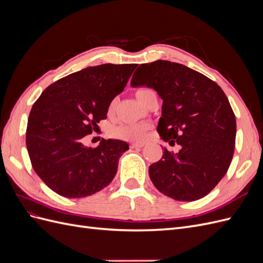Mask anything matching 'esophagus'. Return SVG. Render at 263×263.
<instances>
[{
	"label": "esophagus",
	"instance_id": "obj_1",
	"mask_svg": "<svg viewBox=\"0 0 263 263\" xmlns=\"http://www.w3.org/2000/svg\"><path fill=\"white\" fill-rule=\"evenodd\" d=\"M145 146V142H133L130 144V148H141Z\"/></svg>",
	"mask_w": 263,
	"mask_h": 263
}]
</instances>
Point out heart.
<instances>
[{"instance_id":"b5f03b06","label":"heart","mask_w":263,"mask_h":263,"mask_svg":"<svg viewBox=\"0 0 263 263\" xmlns=\"http://www.w3.org/2000/svg\"><path fill=\"white\" fill-rule=\"evenodd\" d=\"M153 92V90L147 89V87H142L136 91V98L137 100L144 104V102L147 98V95ZM116 102L113 100L109 103L108 105V112L112 113L115 109ZM149 129V126L146 124H122L118 125L112 129V135L116 138L123 139V140H128V141H139L144 139L147 130Z\"/></svg>"}]
</instances>
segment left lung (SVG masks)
I'll use <instances>...</instances> for the list:
<instances>
[{
	"label": "left lung",
	"mask_w": 263,
	"mask_h": 263,
	"mask_svg": "<svg viewBox=\"0 0 263 263\" xmlns=\"http://www.w3.org/2000/svg\"><path fill=\"white\" fill-rule=\"evenodd\" d=\"M133 87H153L163 100L157 132L178 154L163 149L149 166L155 186L177 201H196L224 178L234 156L236 117L221 87L208 77L177 62L142 63Z\"/></svg>",
	"instance_id": "1"
}]
</instances>
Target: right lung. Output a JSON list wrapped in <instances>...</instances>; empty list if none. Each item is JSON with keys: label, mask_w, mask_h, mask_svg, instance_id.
<instances>
[{"label": "right lung", "mask_w": 263, "mask_h": 263, "mask_svg": "<svg viewBox=\"0 0 263 263\" xmlns=\"http://www.w3.org/2000/svg\"><path fill=\"white\" fill-rule=\"evenodd\" d=\"M136 63L89 67L53 82L34 103L26 129L31 165L57 194L78 198L107 186L128 145L102 139L85 147L83 138L106 119L109 103L123 92Z\"/></svg>", "instance_id": "right-lung-1"}]
</instances>
